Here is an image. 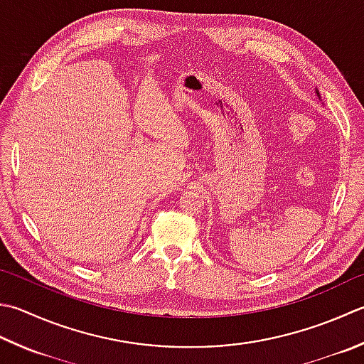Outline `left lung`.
Returning a JSON list of instances; mask_svg holds the SVG:
<instances>
[{"mask_svg": "<svg viewBox=\"0 0 364 364\" xmlns=\"http://www.w3.org/2000/svg\"><path fill=\"white\" fill-rule=\"evenodd\" d=\"M316 95H317V97L320 99V92H318V90H317V88H316Z\"/></svg>", "mask_w": 364, "mask_h": 364, "instance_id": "1", "label": "left lung"}]
</instances>
